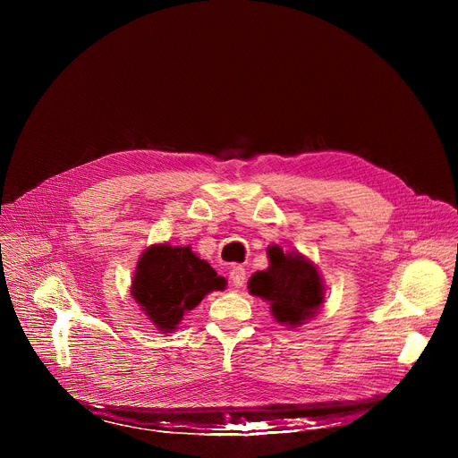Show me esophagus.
<instances>
[{
    "mask_svg": "<svg viewBox=\"0 0 458 458\" xmlns=\"http://www.w3.org/2000/svg\"><path fill=\"white\" fill-rule=\"evenodd\" d=\"M230 281H232V284H233L235 288L244 286V283H246V270H244L241 265L232 267V268H230Z\"/></svg>",
    "mask_w": 458,
    "mask_h": 458,
    "instance_id": "obj_1",
    "label": "esophagus"
}]
</instances>
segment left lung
I'll return each mask as SVG.
<instances>
[{
    "label": "left lung",
    "mask_w": 458,
    "mask_h": 458,
    "mask_svg": "<svg viewBox=\"0 0 458 458\" xmlns=\"http://www.w3.org/2000/svg\"><path fill=\"white\" fill-rule=\"evenodd\" d=\"M268 268L255 272L248 281V292L270 304V311L281 326L299 328L313 318L324 302V281L313 260L301 251H284L268 246Z\"/></svg>",
    "instance_id": "1"
}]
</instances>
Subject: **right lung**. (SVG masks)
Segmentation results:
<instances>
[{
    "instance_id": "1",
    "label": "right lung",
    "mask_w": 458,
    "mask_h": 458,
    "mask_svg": "<svg viewBox=\"0 0 458 458\" xmlns=\"http://www.w3.org/2000/svg\"><path fill=\"white\" fill-rule=\"evenodd\" d=\"M225 288L226 279L190 246L157 242L141 253L130 293L157 332L172 334L186 311Z\"/></svg>"
}]
</instances>
